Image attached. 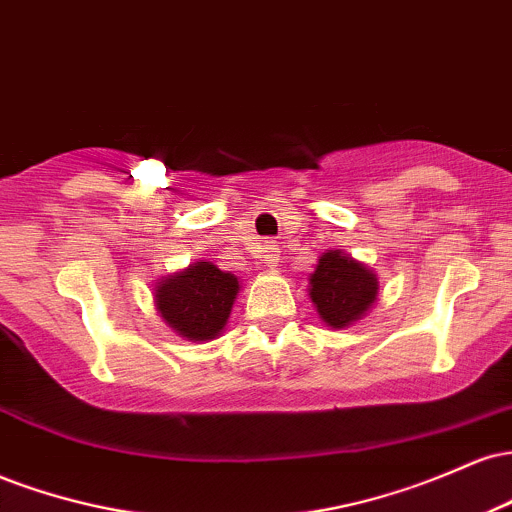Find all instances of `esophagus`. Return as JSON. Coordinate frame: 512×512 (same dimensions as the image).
<instances>
[{"label": "esophagus", "mask_w": 512, "mask_h": 512, "mask_svg": "<svg viewBox=\"0 0 512 512\" xmlns=\"http://www.w3.org/2000/svg\"><path fill=\"white\" fill-rule=\"evenodd\" d=\"M262 264L267 269H274V267H279V245L274 243V240H264V245H262Z\"/></svg>", "instance_id": "obj_1"}]
</instances>
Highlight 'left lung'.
<instances>
[{
    "instance_id": "8db88e82",
    "label": "left lung",
    "mask_w": 512,
    "mask_h": 512,
    "mask_svg": "<svg viewBox=\"0 0 512 512\" xmlns=\"http://www.w3.org/2000/svg\"><path fill=\"white\" fill-rule=\"evenodd\" d=\"M378 276L342 250H327L310 274V301L334 330L354 325L378 301Z\"/></svg>"
}]
</instances>
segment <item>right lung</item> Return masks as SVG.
Returning a JSON list of instances; mask_svg holds the SVG:
<instances>
[{
	"mask_svg": "<svg viewBox=\"0 0 512 512\" xmlns=\"http://www.w3.org/2000/svg\"><path fill=\"white\" fill-rule=\"evenodd\" d=\"M154 291L158 315L170 330L190 342H209L226 327L240 284L238 276L221 272L216 264L195 262L163 276Z\"/></svg>",
	"mask_w": 512,
	"mask_h": 512,
	"instance_id": "1",
	"label": "right lung"
}]
</instances>
